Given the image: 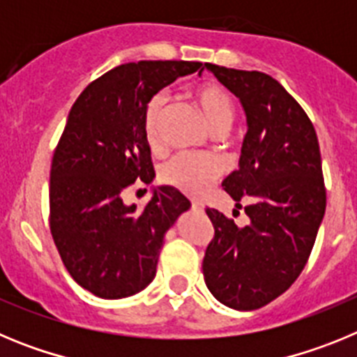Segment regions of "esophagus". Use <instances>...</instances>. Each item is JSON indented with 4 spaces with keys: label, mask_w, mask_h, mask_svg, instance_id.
<instances>
[{
    "label": "esophagus",
    "mask_w": 357,
    "mask_h": 357,
    "mask_svg": "<svg viewBox=\"0 0 357 357\" xmlns=\"http://www.w3.org/2000/svg\"><path fill=\"white\" fill-rule=\"evenodd\" d=\"M191 209L202 211V209H204V204H202V202H193V204H191Z\"/></svg>",
    "instance_id": "34e87169"
}]
</instances>
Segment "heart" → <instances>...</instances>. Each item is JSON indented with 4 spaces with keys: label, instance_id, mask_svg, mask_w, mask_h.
Segmentation results:
<instances>
[{
    "label": "heart",
    "instance_id": "b5f03b06",
    "mask_svg": "<svg viewBox=\"0 0 357 357\" xmlns=\"http://www.w3.org/2000/svg\"><path fill=\"white\" fill-rule=\"evenodd\" d=\"M195 100L206 114L209 127L214 134H227L236 118L234 103L229 94L216 84L198 85L193 91ZM168 102V96L164 93H157L150 98L144 109V134L150 143H155L159 135L160 118H162L164 107ZM222 173V166L214 157L197 155V153H181L162 166L164 182L175 185L176 189L184 191L191 197H200L207 191L211 184L216 181Z\"/></svg>",
    "mask_w": 357,
    "mask_h": 357
}]
</instances>
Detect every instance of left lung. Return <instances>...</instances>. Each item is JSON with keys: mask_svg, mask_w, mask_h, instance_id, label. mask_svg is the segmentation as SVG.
I'll return each instance as SVG.
<instances>
[{"mask_svg": "<svg viewBox=\"0 0 357 357\" xmlns=\"http://www.w3.org/2000/svg\"><path fill=\"white\" fill-rule=\"evenodd\" d=\"M247 116L239 168L223 189L250 223L207 209L214 238L202 263L214 298L252 311L286 291L304 270L326 214V185L313 123L266 73L206 64Z\"/></svg>", "mask_w": 357, "mask_h": 357, "instance_id": "obj_1", "label": "left lung"}]
</instances>
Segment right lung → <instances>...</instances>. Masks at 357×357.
Here are the masks:
<instances>
[{
    "label": "right lung",
    "instance_id": "right-lung-1",
    "mask_svg": "<svg viewBox=\"0 0 357 357\" xmlns=\"http://www.w3.org/2000/svg\"><path fill=\"white\" fill-rule=\"evenodd\" d=\"M202 62L141 61L110 69L71 107L50 172V229L62 263L100 298H125L150 284L164 234L191 202L172 185L153 188L143 211L123 193L155 176L144 109Z\"/></svg>",
    "mask_w": 357,
    "mask_h": 357
}]
</instances>
